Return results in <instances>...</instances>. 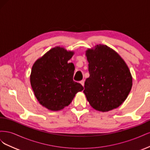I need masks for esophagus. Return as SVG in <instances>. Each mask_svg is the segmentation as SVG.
Instances as JSON below:
<instances>
[{"label": "esophagus", "mask_w": 150, "mask_h": 150, "mask_svg": "<svg viewBox=\"0 0 150 150\" xmlns=\"http://www.w3.org/2000/svg\"><path fill=\"white\" fill-rule=\"evenodd\" d=\"M80 83L81 84V85H82L83 86H84V80H83V81H80Z\"/></svg>", "instance_id": "34e87169"}]
</instances>
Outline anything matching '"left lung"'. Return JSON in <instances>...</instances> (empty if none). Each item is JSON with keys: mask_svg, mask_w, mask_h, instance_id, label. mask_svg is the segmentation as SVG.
<instances>
[{"mask_svg": "<svg viewBox=\"0 0 150 150\" xmlns=\"http://www.w3.org/2000/svg\"><path fill=\"white\" fill-rule=\"evenodd\" d=\"M89 77L84 93L93 108L107 112L121 105L133 85L128 66L120 54L106 45L98 44L86 51Z\"/></svg>", "mask_w": 150, "mask_h": 150, "instance_id": "left-lung-1", "label": "left lung"}]
</instances>
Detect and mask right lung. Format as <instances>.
<instances>
[{
    "mask_svg": "<svg viewBox=\"0 0 150 150\" xmlns=\"http://www.w3.org/2000/svg\"><path fill=\"white\" fill-rule=\"evenodd\" d=\"M74 54V51L56 46L39 58L32 67V89L39 103L49 110L57 111L69 106L76 94L84 89L72 79L75 67L68 61Z\"/></svg>",
    "mask_w": 150,
    "mask_h": 150,
    "instance_id": "add662e5",
    "label": "right lung"
}]
</instances>
